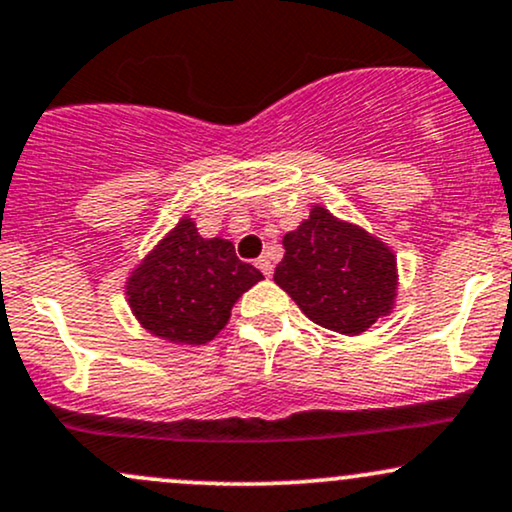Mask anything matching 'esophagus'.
<instances>
[{
  "instance_id": "1",
  "label": "esophagus",
  "mask_w": 512,
  "mask_h": 512,
  "mask_svg": "<svg viewBox=\"0 0 512 512\" xmlns=\"http://www.w3.org/2000/svg\"><path fill=\"white\" fill-rule=\"evenodd\" d=\"M255 264H257V269H260V272L267 276V279L274 274V264H272V260H269V255H262Z\"/></svg>"
}]
</instances>
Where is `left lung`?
Here are the masks:
<instances>
[{
    "mask_svg": "<svg viewBox=\"0 0 512 512\" xmlns=\"http://www.w3.org/2000/svg\"><path fill=\"white\" fill-rule=\"evenodd\" d=\"M283 248L274 281L315 324L357 336L393 310L396 255L360 226L315 205Z\"/></svg>",
    "mask_w": 512,
    "mask_h": 512,
    "instance_id": "left-lung-1",
    "label": "left lung"
}]
</instances>
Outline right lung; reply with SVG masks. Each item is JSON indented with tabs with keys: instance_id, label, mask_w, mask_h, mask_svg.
Wrapping results in <instances>:
<instances>
[{
	"instance_id": "1",
	"label": "right lung",
	"mask_w": 512,
	"mask_h": 512,
	"mask_svg": "<svg viewBox=\"0 0 512 512\" xmlns=\"http://www.w3.org/2000/svg\"><path fill=\"white\" fill-rule=\"evenodd\" d=\"M240 262L231 240L202 238L183 217L126 281L128 305L152 336L176 346H202L224 329L231 307L262 281Z\"/></svg>"
}]
</instances>
